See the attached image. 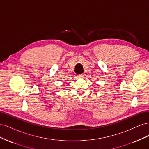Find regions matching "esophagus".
Listing matches in <instances>:
<instances>
[{
	"label": "esophagus",
	"instance_id": "1",
	"mask_svg": "<svg viewBox=\"0 0 149 149\" xmlns=\"http://www.w3.org/2000/svg\"><path fill=\"white\" fill-rule=\"evenodd\" d=\"M83 77V74H79L78 75V78H82Z\"/></svg>",
	"mask_w": 149,
	"mask_h": 149
}]
</instances>
